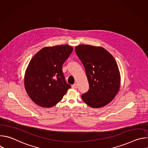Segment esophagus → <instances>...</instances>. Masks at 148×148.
<instances>
[{
	"label": "esophagus",
	"mask_w": 148,
	"mask_h": 148,
	"mask_svg": "<svg viewBox=\"0 0 148 148\" xmlns=\"http://www.w3.org/2000/svg\"><path fill=\"white\" fill-rule=\"evenodd\" d=\"M72 87H73V88H75V89L77 88V84L76 83L74 84H73V85L72 86Z\"/></svg>",
	"instance_id": "obj_1"
}]
</instances>
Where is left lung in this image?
Wrapping results in <instances>:
<instances>
[{
    "label": "left lung",
    "instance_id": "obj_1",
    "mask_svg": "<svg viewBox=\"0 0 148 148\" xmlns=\"http://www.w3.org/2000/svg\"><path fill=\"white\" fill-rule=\"evenodd\" d=\"M75 51L85 68L90 86L81 95L83 101L95 108L107 105L120 87V73L115 58L102 47L81 45Z\"/></svg>",
    "mask_w": 148,
    "mask_h": 148
}]
</instances>
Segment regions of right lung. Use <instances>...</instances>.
Masks as SVG:
<instances>
[{
    "instance_id": "1",
    "label": "right lung",
    "mask_w": 148,
    "mask_h": 148,
    "mask_svg": "<svg viewBox=\"0 0 148 148\" xmlns=\"http://www.w3.org/2000/svg\"><path fill=\"white\" fill-rule=\"evenodd\" d=\"M73 48L68 45L46 47L32 58L25 75V87L38 106L53 107L71 87L65 80L62 66Z\"/></svg>"
}]
</instances>
